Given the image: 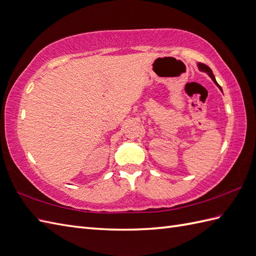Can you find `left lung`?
<instances>
[{
	"instance_id": "left-lung-1",
	"label": "left lung",
	"mask_w": 256,
	"mask_h": 256,
	"mask_svg": "<svg viewBox=\"0 0 256 256\" xmlns=\"http://www.w3.org/2000/svg\"><path fill=\"white\" fill-rule=\"evenodd\" d=\"M198 68H200V70H203V72H206L207 74L210 75V78L214 80V82H215V84L219 87V89H220V90L222 92V87L217 84V82H216V80H215V76H214V74H212V70L208 66H207V65H205V64H203V63H198Z\"/></svg>"
}]
</instances>
